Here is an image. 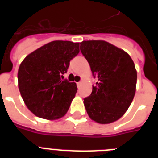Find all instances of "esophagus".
<instances>
[{
    "label": "esophagus",
    "mask_w": 158,
    "mask_h": 158,
    "mask_svg": "<svg viewBox=\"0 0 158 158\" xmlns=\"http://www.w3.org/2000/svg\"><path fill=\"white\" fill-rule=\"evenodd\" d=\"M81 84H82V83L81 82H79V83H77V87H78V88H80V86H81Z\"/></svg>",
    "instance_id": "obj_1"
}]
</instances>
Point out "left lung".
I'll return each mask as SVG.
<instances>
[{
    "mask_svg": "<svg viewBox=\"0 0 158 158\" xmlns=\"http://www.w3.org/2000/svg\"><path fill=\"white\" fill-rule=\"evenodd\" d=\"M82 54L98 81L91 95L84 99L90 119L110 124L122 117L132 102L137 83V70L130 55L102 40L83 41Z\"/></svg>",
    "mask_w": 158,
    "mask_h": 158,
    "instance_id": "8db88e82",
    "label": "left lung"
}]
</instances>
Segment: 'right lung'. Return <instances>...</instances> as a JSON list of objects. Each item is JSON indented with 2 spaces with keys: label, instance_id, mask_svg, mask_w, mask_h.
I'll list each match as a JSON object with an SVG mask.
<instances>
[{
  "label": "right lung",
  "instance_id": "add662e5",
  "mask_svg": "<svg viewBox=\"0 0 158 158\" xmlns=\"http://www.w3.org/2000/svg\"><path fill=\"white\" fill-rule=\"evenodd\" d=\"M79 52V43L53 41L28 54L18 70V86L26 106L38 117H63L77 93L74 82L62 80L69 61Z\"/></svg>",
  "mask_w": 158,
  "mask_h": 158
}]
</instances>
